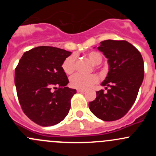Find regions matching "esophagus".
Wrapping results in <instances>:
<instances>
[{
    "instance_id": "1",
    "label": "esophagus",
    "mask_w": 156,
    "mask_h": 156,
    "mask_svg": "<svg viewBox=\"0 0 156 156\" xmlns=\"http://www.w3.org/2000/svg\"><path fill=\"white\" fill-rule=\"evenodd\" d=\"M78 93H85L86 90H82V89H78L77 90Z\"/></svg>"
}]
</instances>
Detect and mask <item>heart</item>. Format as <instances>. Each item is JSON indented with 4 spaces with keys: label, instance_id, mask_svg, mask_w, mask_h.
<instances>
[{
    "label": "heart",
    "instance_id": "obj_1",
    "mask_svg": "<svg viewBox=\"0 0 156 156\" xmlns=\"http://www.w3.org/2000/svg\"><path fill=\"white\" fill-rule=\"evenodd\" d=\"M88 59L94 65H98L103 60V55L97 51H90L87 53ZM63 72L67 75H72L75 70V56L71 55L64 59L62 64ZM99 78L95 74L84 75L77 74L72 77L70 79V84L72 87L77 89L87 90L97 83Z\"/></svg>",
    "mask_w": 156,
    "mask_h": 156
}]
</instances>
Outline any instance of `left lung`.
<instances>
[{
	"mask_svg": "<svg viewBox=\"0 0 156 156\" xmlns=\"http://www.w3.org/2000/svg\"><path fill=\"white\" fill-rule=\"evenodd\" d=\"M97 48L108 59L109 69L101 84L107 92L97 91L89 108L100 119L112 122L125 116L134 103L144 80V59L139 50L126 41H103Z\"/></svg>",
	"mask_w": 156,
	"mask_h": 156,
	"instance_id": "obj_1",
	"label": "left lung"
}]
</instances>
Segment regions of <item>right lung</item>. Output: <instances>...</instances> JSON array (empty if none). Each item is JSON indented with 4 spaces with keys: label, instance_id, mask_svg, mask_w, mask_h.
<instances>
[{
    "label": "right lung",
    "instance_id": "1",
    "mask_svg": "<svg viewBox=\"0 0 156 156\" xmlns=\"http://www.w3.org/2000/svg\"><path fill=\"white\" fill-rule=\"evenodd\" d=\"M71 52L40 46L25 52L15 69V85L23 112L43 127L53 126L68 115L76 90L66 85L69 79L62 64Z\"/></svg>",
    "mask_w": 156,
    "mask_h": 156
}]
</instances>
